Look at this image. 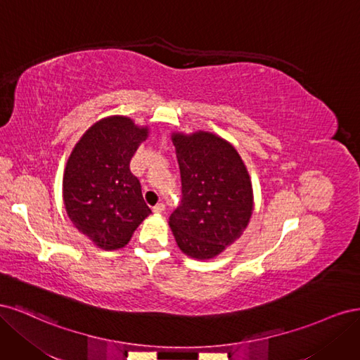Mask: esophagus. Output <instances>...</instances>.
Segmentation results:
<instances>
[{"label": "esophagus", "instance_id": "obj_1", "mask_svg": "<svg viewBox=\"0 0 360 360\" xmlns=\"http://www.w3.org/2000/svg\"><path fill=\"white\" fill-rule=\"evenodd\" d=\"M163 210H165V204H163V202H158V204L153 207V212H155V213H162Z\"/></svg>", "mask_w": 360, "mask_h": 360}]
</instances>
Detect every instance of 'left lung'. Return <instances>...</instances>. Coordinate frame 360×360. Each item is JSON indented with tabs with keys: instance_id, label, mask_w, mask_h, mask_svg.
<instances>
[{
	"instance_id": "1",
	"label": "left lung",
	"mask_w": 360,
	"mask_h": 360,
	"mask_svg": "<svg viewBox=\"0 0 360 360\" xmlns=\"http://www.w3.org/2000/svg\"><path fill=\"white\" fill-rule=\"evenodd\" d=\"M181 204L169 226L183 254L212 259L243 234L254 210L252 183L233 144L212 132L172 134Z\"/></svg>"
}]
</instances>
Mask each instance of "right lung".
<instances>
[{"mask_svg":"<svg viewBox=\"0 0 360 360\" xmlns=\"http://www.w3.org/2000/svg\"><path fill=\"white\" fill-rule=\"evenodd\" d=\"M148 136L147 126L111 115L81 136L63 176V201L72 224L101 249L129 243L151 213L129 163Z\"/></svg>","mask_w":360,"mask_h":360,"instance_id":"add662e5","label":"right lung"}]
</instances>
